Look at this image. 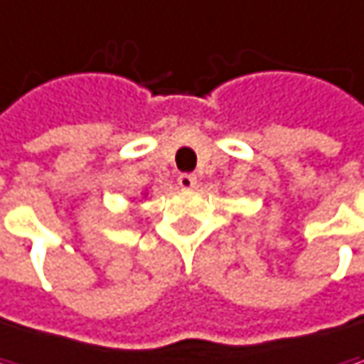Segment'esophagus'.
Here are the masks:
<instances>
[{
	"label": "esophagus",
	"mask_w": 364,
	"mask_h": 364,
	"mask_svg": "<svg viewBox=\"0 0 364 364\" xmlns=\"http://www.w3.org/2000/svg\"><path fill=\"white\" fill-rule=\"evenodd\" d=\"M178 184H180L182 191H192V188L196 186V178H194L192 173H182V176L178 178Z\"/></svg>",
	"instance_id": "obj_1"
}]
</instances>
